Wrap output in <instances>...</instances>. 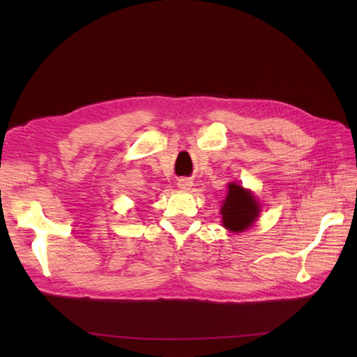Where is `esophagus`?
<instances>
[{
    "mask_svg": "<svg viewBox=\"0 0 357 357\" xmlns=\"http://www.w3.org/2000/svg\"><path fill=\"white\" fill-rule=\"evenodd\" d=\"M177 186L180 189H183V190H186V189H189L192 186V181L189 178H178L177 180Z\"/></svg>",
    "mask_w": 357,
    "mask_h": 357,
    "instance_id": "34e87169",
    "label": "esophagus"
}]
</instances>
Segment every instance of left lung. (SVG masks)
<instances>
[{"instance_id": "1", "label": "left lung", "mask_w": 357, "mask_h": 357, "mask_svg": "<svg viewBox=\"0 0 357 357\" xmlns=\"http://www.w3.org/2000/svg\"><path fill=\"white\" fill-rule=\"evenodd\" d=\"M228 197L223 201L220 208L223 226L232 232H241L250 228L259 214V204L252 192L243 189V186L231 183Z\"/></svg>"}]
</instances>
